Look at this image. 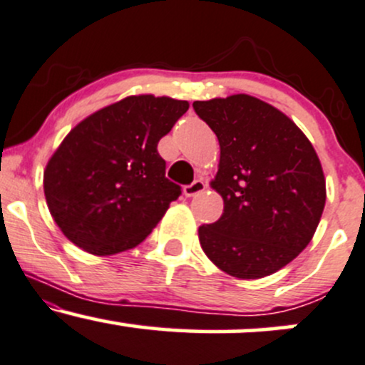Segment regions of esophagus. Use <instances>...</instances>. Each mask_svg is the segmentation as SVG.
I'll return each instance as SVG.
<instances>
[{
    "mask_svg": "<svg viewBox=\"0 0 365 365\" xmlns=\"http://www.w3.org/2000/svg\"><path fill=\"white\" fill-rule=\"evenodd\" d=\"M205 183L204 180H195V182H192L190 185H187L185 188H183V194H185L187 197H195V195H200L202 192L205 190Z\"/></svg>",
    "mask_w": 365,
    "mask_h": 365,
    "instance_id": "esophagus-1",
    "label": "esophagus"
}]
</instances>
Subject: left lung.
<instances>
[{
	"mask_svg": "<svg viewBox=\"0 0 365 365\" xmlns=\"http://www.w3.org/2000/svg\"><path fill=\"white\" fill-rule=\"evenodd\" d=\"M217 135L221 158L210 187L225 212L199 227L209 260L236 279H262L309 245L327 185L313 144L285 113L250 95L194 102Z\"/></svg>",
	"mask_w": 365,
	"mask_h": 365,
	"instance_id": "1",
	"label": "left lung"
}]
</instances>
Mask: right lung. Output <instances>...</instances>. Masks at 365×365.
Listing matches in <instances>:
<instances>
[{
  "instance_id": "obj_1",
  "label": "right lung",
  "mask_w": 365,
  "mask_h": 365,
  "mask_svg": "<svg viewBox=\"0 0 365 365\" xmlns=\"http://www.w3.org/2000/svg\"><path fill=\"white\" fill-rule=\"evenodd\" d=\"M187 110L185 100L135 95L71 129L43 171L47 207L66 238L98 257L146 240L182 194L165 177L158 143Z\"/></svg>"
}]
</instances>
